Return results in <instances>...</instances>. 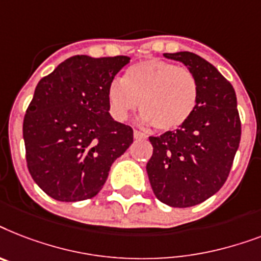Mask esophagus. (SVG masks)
Masks as SVG:
<instances>
[{"mask_svg":"<svg viewBox=\"0 0 261 261\" xmlns=\"http://www.w3.org/2000/svg\"><path fill=\"white\" fill-rule=\"evenodd\" d=\"M133 136H135V139H147V135H144L140 130H135V132H133Z\"/></svg>","mask_w":261,"mask_h":261,"instance_id":"obj_1","label":"esophagus"}]
</instances>
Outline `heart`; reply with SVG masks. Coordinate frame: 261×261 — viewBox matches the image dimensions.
Masks as SVG:
<instances>
[{
	"label": "heart",
	"instance_id": "1",
	"mask_svg": "<svg viewBox=\"0 0 261 261\" xmlns=\"http://www.w3.org/2000/svg\"><path fill=\"white\" fill-rule=\"evenodd\" d=\"M139 109L152 128L168 132L180 128L198 103V82L189 68L162 59L132 64L124 79L116 78L108 87L112 116L122 121Z\"/></svg>",
	"mask_w": 261,
	"mask_h": 261
}]
</instances>
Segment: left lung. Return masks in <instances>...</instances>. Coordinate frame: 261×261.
<instances>
[{"label": "left lung", "mask_w": 261, "mask_h": 261, "mask_svg": "<svg viewBox=\"0 0 261 261\" xmlns=\"http://www.w3.org/2000/svg\"><path fill=\"white\" fill-rule=\"evenodd\" d=\"M187 66L198 82L193 116L174 132L151 136L153 153L147 163L152 190L172 207L195 206L228 179L241 137L234 89L228 79L193 52L164 54Z\"/></svg>", "instance_id": "obj_1"}]
</instances>
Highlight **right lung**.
<instances>
[{
	"mask_svg": "<svg viewBox=\"0 0 261 261\" xmlns=\"http://www.w3.org/2000/svg\"><path fill=\"white\" fill-rule=\"evenodd\" d=\"M128 56L75 55L40 79L22 124L29 174L62 202L95 197L110 167L133 143V129L112 118L108 87Z\"/></svg>",
	"mask_w": 261,
	"mask_h": 261,
	"instance_id": "obj_1",
	"label": "right lung"
}]
</instances>
